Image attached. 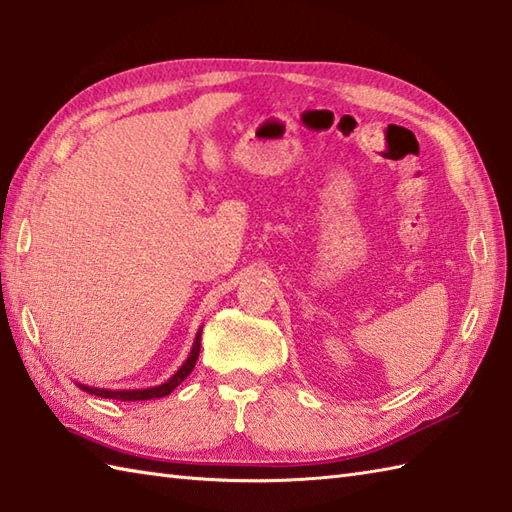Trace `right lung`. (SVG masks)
<instances>
[{"label":"right lung","instance_id":"add662e5","mask_svg":"<svg viewBox=\"0 0 512 512\" xmlns=\"http://www.w3.org/2000/svg\"><path fill=\"white\" fill-rule=\"evenodd\" d=\"M200 339H202V328L198 330V334H195V341H193V347H191V352L187 356V361H184L180 365L178 372L173 374L169 380H165V383H162V385L143 387V389H105V387H90V385H83V383H76V385H79V389L88 391V394L101 396V398H112V400H125V402L165 398L182 383L184 378H187L193 372L195 361H198V354H200Z\"/></svg>","mask_w":512,"mask_h":512}]
</instances>
